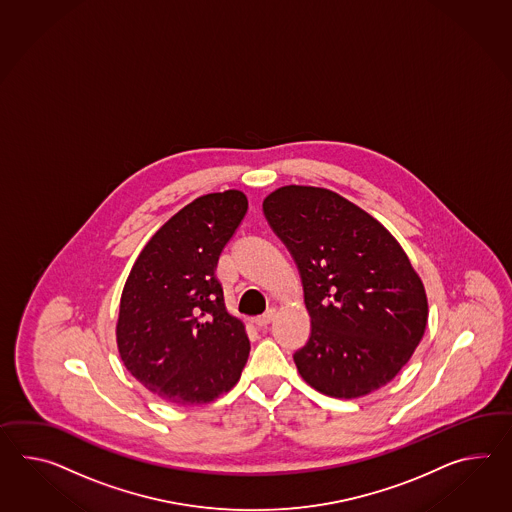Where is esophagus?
<instances>
[{
	"instance_id": "1",
	"label": "esophagus",
	"mask_w": 512,
	"mask_h": 512,
	"mask_svg": "<svg viewBox=\"0 0 512 512\" xmlns=\"http://www.w3.org/2000/svg\"><path fill=\"white\" fill-rule=\"evenodd\" d=\"M274 316V309H270V311L264 312V314H261V316H255V318H253V324L257 325V327H266V325L272 324Z\"/></svg>"
}]
</instances>
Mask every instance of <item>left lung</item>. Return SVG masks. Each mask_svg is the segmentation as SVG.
Wrapping results in <instances>:
<instances>
[{"label": "left lung", "instance_id": "8db88e82", "mask_svg": "<svg viewBox=\"0 0 512 512\" xmlns=\"http://www.w3.org/2000/svg\"><path fill=\"white\" fill-rule=\"evenodd\" d=\"M262 211L298 264L311 316V337L294 353L301 377L331 398L385 387L427 325L422 279L398 240L327 188H277Z\"/></svg>", "mask_w": 512, "mask_h": 512}]
</instances>
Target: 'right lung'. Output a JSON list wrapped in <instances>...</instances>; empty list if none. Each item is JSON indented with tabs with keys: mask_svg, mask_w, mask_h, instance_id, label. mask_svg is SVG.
Listing matches in <instances>:
<instances>
[{
	"mask_svg": "<svg viewBox=\"0 0 512 512\" xmlns=\"http://www.w3.org/2000/svg\"><path fill=\"white\" fill-rule=\"evenodd\" d=\"M248 212L240 190L201 196L140 251L125 281L116 342L125 368L155 396L203 405L235 387L250 355L216 266Z\"/></svg>",
	"mask_w": 512,
	"mask_h": 512,
	"instance_id": "1",
	"label": "right lung"
}]
</instances>
